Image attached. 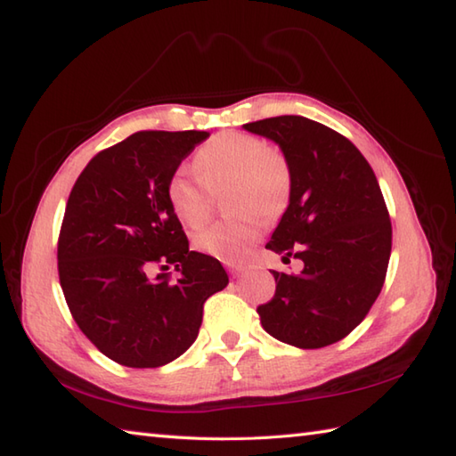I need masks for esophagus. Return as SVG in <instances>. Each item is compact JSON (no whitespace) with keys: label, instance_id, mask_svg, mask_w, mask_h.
<instances>
[{"label":"esophagus","instance_id":"34e87169","mask_svg":"<svg viewBox=\"0 0 456 456\" xmlns=\"http://www.w3.org/2000/svg\"><path fill=\"white\" fill-rule=\"evenodd\" d=\"M229 273H231V276L237 278V276H240V274H245L247 268H245V266H229Z\"/></svg>","mask_w":456,"mask_h":456}]
</instances>
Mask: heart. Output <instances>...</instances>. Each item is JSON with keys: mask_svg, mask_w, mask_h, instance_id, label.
Instances as JSON below:
<instances>
[{"mask_svg": "<svg viewBox=\"0 0 456 456\" xmlns=\"http://www.w3.org/2000/svg\"><path fill=\"white\" fill-rule=\"evenodd\" d=\"M193 172L200 180L190 178L186 172H176L170 178L172 211L183 225L200 229L213 209L205 189L216 191L229 183L227 206L237 216L203 229L196 237V247L223 263H243L263 233L265 223L260 216L273 219L286 208L292 188L286 157L253 134L225 131L196 152Z\"/></svg>", "mask_w": 456, "mask_h": 456, "instance_id": "b5f03b06", "label": "heart"}]
</instances>
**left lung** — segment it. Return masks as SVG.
Wrapping results in <instances>:
<instances>
[{"instance_id":"1","label":"left lung","mask_w":456,"mask_h":456,"mask_svg":"<svg viewBox=\"0 0 456 456\" xmlns=\"http://www.w3.org/2000/svg\"><path fill=\"white\" fill-rule=\"evenodd\" d=\"M274 141L292 172L289 201L266 248L299 274L273 270L276 294L258 305L278 341L322 348L341 341L380 294L392 250V223L370 164L343 134L299 115L243 125Z\"/></svg>"}]
</instances>
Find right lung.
<instances>
[{"label": "right lung", "mask_w": 456, "mask_h": 456, "mask_svg": "<svg viewBox=\"0 0 456 456\" xmlns=\"http://www.w3.org/2000/svg\"><path fill=\"white\" fill-rule=\"evenodd\" d=\"M208 131H139L88 162L66 203L58 276L74 322L100 351L159 368L198 338L203 304L229 284L217 258L190 250L168 182ZM174 265L179 278L152 277Z\"/></svg>", "instance_id": "add662e5"}]
</instances>
